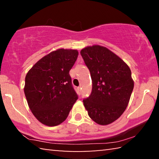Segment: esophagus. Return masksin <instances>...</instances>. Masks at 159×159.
I'll use <instances>...</instances> for the list:
<instances>
[{
    "label": "esophagus",
    "instance_id": "obj_1",
    "mask_svg": "<svg viewBox=\"0 0 159 159\" xmlns=\"http://www.w3.org/2000/svg\"><path fill=\"white\" fill-rule=\"evenodd\" d=\"M77 90H78V93H79V95H80V92H81V88L80 87H79L77 88Z\"/></svg>",
    "mask_w": 159,
    "mask_h": 159
}]
</instances>
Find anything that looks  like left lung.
Here are the masks:
<instances>
[{
	"instance_id": "obj_1",
	"label": "left lung",
	"mask_w": 159,
	"mask_h": 159,
	"mask_svg": "<svg viewBox=\"0 0 159 159\" xmlns=\"http://www.w3.org/2000/svg\"><path fill=\"white\" fill-rule=\"evenodd\" d=\"M80 54L89 69L93 89L83 105L90 118L106 125L117 120L127 107L134 88L130 67L108 48L93 45Z\"/></svg>"
}]
</instances>
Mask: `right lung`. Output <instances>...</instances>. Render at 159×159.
Returning <instances> with one entry per match:
<instances>
[{"instance_id":"1","label":"right lung","mask_w":159,"mask_h":159,"mask_svg":"<svg viewBox=\"0 0 159 159\" xmlns=\"http://www.w3.org/2000/svg\"><path fill=\"white\" fill-rule=\"evenodd\" d=\"M78 55L77 50L60 48L39 60L26 75L24 91L29 107L45 125L64 122L77 100L69 71Z\"/></svg>"}]
</instances>
